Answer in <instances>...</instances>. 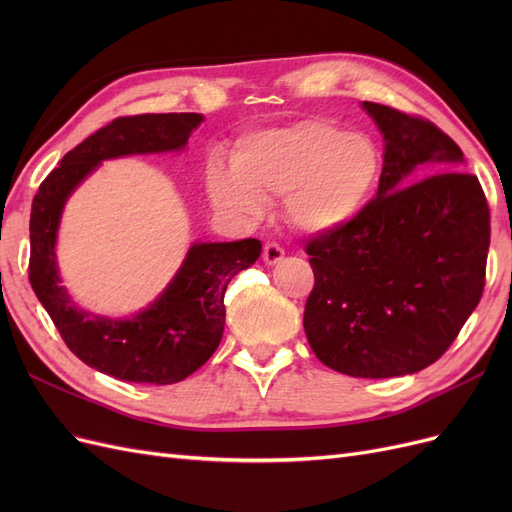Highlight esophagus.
<instances>
[{
  "label": "esophagus",
  "instance_id": "1",
  "mask_svg": "<svg viewBox=\"0 0 512 512\" xmlns=\"http://www.w3.org/2000/svg\"><path fill=\"white\" fill-rule=\"evenodd\" d=\"M262 260H265V265H277L284 260V250L277 243H267L262 250Z\"/></svg>",
  "mask_w": 512,
  "mask_h": 512
}]
</instances>
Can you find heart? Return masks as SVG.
Wrapping results in <instances>:
<instances>
[{
	"label": "heart",
	"instance_id": "heart-1",
	"mask_svg": "<svg viewBox=\"0 0 512 512\" xmlns=\"http://www.w3.org/2000/svg\"><path fill=\"white\" fill-rule=\"evenodd\" d=\"M380 170L374 138L312 117L241 136L230 170L209 166L207 192L220 211L243 220L258 218L265 198L286 196L294 228L329 235L359 218Z\"/></svg>",
	"mask_w": 512,
	"mask_h": 512
}]
</instances>
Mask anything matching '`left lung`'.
Returning a JSON list of instances; mask_svg holds the SVG:
<instances>
[{"mask_svg": "<svg viewBox=\"0 0 512 512\" xmlns=\"http://www.w3.org/2000/svg\"><path fill=\"white\" fill-rule=\"evenodd\" d=\"M363 111L384 138L378 194L307 243L316 284L303 327L339 374L393 378L436 363L483 297L489 207L451 136L384 104Z\"/></svg>", "mask_w": 512, "mask_h": 512, "instance_id": "1", "label": "left lung"}]
</instances>
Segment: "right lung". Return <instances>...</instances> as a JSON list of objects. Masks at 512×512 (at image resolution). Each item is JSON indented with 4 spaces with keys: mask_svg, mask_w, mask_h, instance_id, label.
<instances>
[{
    "mask_svg": "<svg viewBox=\"0 0 512 512\" xmlns=\"http://www.w3.org/2000/svg\"><path fill=\"white\" fill-rule=\"evenodd\" d=\"M200 113L119 117L61 158L34 196L29 218V282L66 346L106 376L138 384H175L203 367L224 333V292L258 260L262 243L196 241L160 297L130 318H108L79 307L61 286L57 232L72 192L104 160L183 151L203 123Z\"/></svg>",
    "mask_w": 512,
    "mask_h": 512,
    "instance_id": "right-lung-1",
    "label": "right lung"
}]
</instances>
